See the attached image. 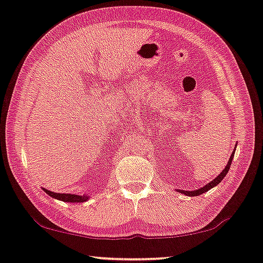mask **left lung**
<instances>
[{"instance_id": "1", "label": "left lung", "mask_w": 263, "mask_h": 263, "mask_svg": "<svg viewBox=\"0 0 263 263\" xmlns=\"http://www.w3.org/2000/svg\"><path fill=\"white\" fill-rule=\"evenodd\" d=\"M233 157H234V151H233L232 155H231V158H230V160H229L228 164H226V167H225L224 171H222V172L220 173V174L216 177L215 180L211 181L210 183H208L206 185H204L203 188H201V189H197V190H194V191H185V190H181V193H182V194H184V195H186V196H191V197H194V196H198V195H202V194H204V193H206V191H209V190H210L211 188H213V186H216L217 184H219V183H220V181H221L222 179H224V177L226 176V174H228V173H229V171H230V167H231V163H232Z\"/></svg>"}]
</instances>
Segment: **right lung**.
<instances>
[{
  "instance_id": "obj_1",
  "label": "right lung",
  "mask_w": 263,
  "mask_h": 263,
  "mask_svg": "<svg viewBox=\"0 0 263 263\" xmlns=\"http://www.w3.org/2000/svg\"><path fill=\"white\" fill-rule=\"evenodd\" d=\"M46 194H48L53 198L59 199V201H64V202H70V203H82L86 202L89 198L88 196H79V195H72V194H58V193H53V191H50L47 189H44Z\"/></svg>"
}]
</instances>
